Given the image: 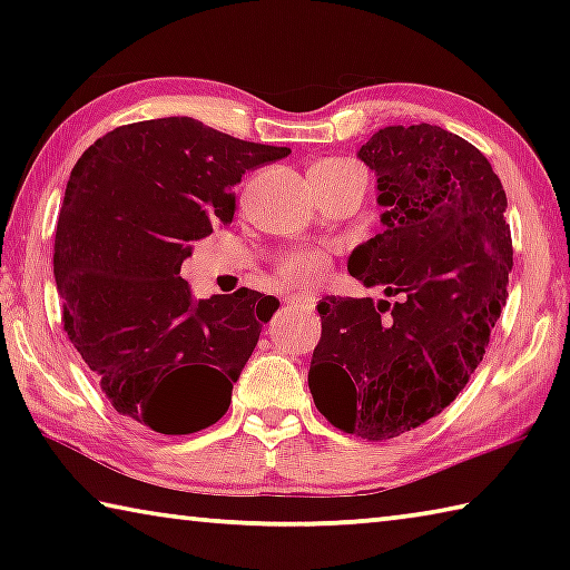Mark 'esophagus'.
I'll return each instance as SVG.
<instances>
[{
	"label": "esophagus",
	"instance_id": "esophagus-1",
	"mask_svg": "<svg viewBox=\"0 0 570 570\" xmlns=\"http://www.w3.org/2000/svg\"><path fill=\"white\" fill-rule=\"evenodd\" d=\"M284 302H286V304H292V306H306V308H314V302H312V298H304V296H286Z\"/></svg>",
	"mask_w": 570,
	"mask_h": 570
}]
</instances>
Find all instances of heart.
I'll return each instance as SVG.
<instances>
[{
    "instance_id": "heart-1",
    "label": "heart",
    "mask_w": 570,
    "mask_h": 570,
    "mask_svg": "<svg viewBox=\"0 0 570 570\" xmlns=\"http://www.w3.org/2000/svg\"><path fill=\"white\" fill-rule=\"evenodd\" d=\"M308 178L314 183H344V180H364V170L352 160L326 158L308 168ZM326 268H330V254L322 248H296L288 250L276 264V274L282 282L292 286H312L322 282Z\"/></svg>"
}]
</instances>
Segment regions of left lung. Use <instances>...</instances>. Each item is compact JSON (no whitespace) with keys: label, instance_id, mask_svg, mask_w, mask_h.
Returning a JSON list of instances; mask_svg holds the SVG:
<instances>
[{"label":"left lung","instance_id":"left-lung-1","mask_svg":"<svg viewBox=\"0 0 570 570\" xmlns=\"http://www.w3.org/2000/svg\"><path fill=\"white\" fill-rule=\"evenodd\" d=\"M377 173L384 228L350 274L397 302L316 304L308 366L316 410L366 442L400 438L465 390L508 298V198L488 158L438 125H390L360 148Z\"/></svg>","mask_w":570,"mask_h":570}]
</instances>
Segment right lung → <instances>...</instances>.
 Returning <instances> with one entry per match:
<instances>
[{"label": "right lung", "instance_id": "obj_1", "mask_svg": "<svg viewBox=\"0 0 570 570\" xmlns=\"http://www.w3.org/2000/svg\"><path fill=\"white\" fill-rule=\"evenodd\" d=\"M288 153L158 118L120 125L75 163L52 256L62 324L122 417L190 435L226 414L278 302L250 288L193 302L180 264L234 220L240 176Z\"/></svg>", "mask_w": 570, "mask_h": 570}]
</instances>
